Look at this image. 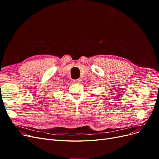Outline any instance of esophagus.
I'll return each instance as SVG.
<instances>
[{
    "mask_svg": "<svg viewBox=\"0 0 159 159\" xmlns=\"http://www.w3.org/2000/svg\"><path fill=\"white\" fill-rule=\"evenodd\" d=\"M80 81H81V80H80V79H76V80H73L74 83H76V84H78V83H80Z\"/></svg>",
    "mask_w": 159,
    "mask_h": 159,
    "instance_id": "esophagus-1",
    "label": "esophagus"
}]
</instances>
